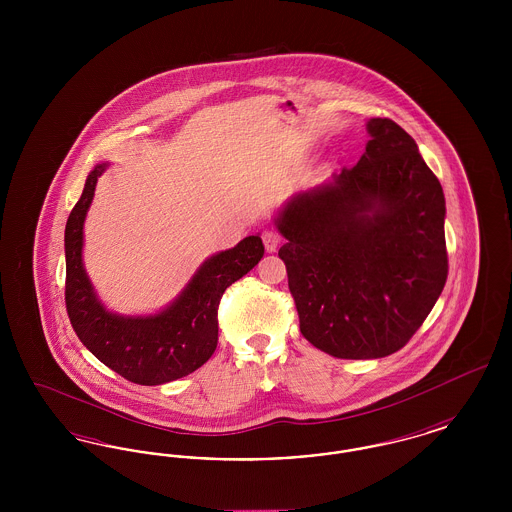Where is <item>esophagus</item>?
Here are the masks:
<instances>
[{"label": "esophagus", "mask_w": 512, "mask_h": 512, "mask_svg": "<svg viewBox=\"0 0 512 512\" xmlns=\"http://www.w3.org/2000/svg\"><path fill=\"white\" fill-rule=\"evenodd\" d=\"M263 244H265V249H267L268 253H274L278 249V245H280V234L276 230L268 228V230L263 232Z\"/></svg>", "instance_id": "esophagus-1"}]
</instances>
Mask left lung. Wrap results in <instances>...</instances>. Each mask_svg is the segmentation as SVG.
Instances as JSON below:
<instances>
[{"instance_id":"left-lung-1","label":"left lung","mask_w":512,"mask_h":512,"mask_svg":"<svg viewBox=\"0 0 512 512\" xmlns=\"http://www.w3.org/2000/svg\"><path fill=\"white\" fill-rule=\"evenodd\" d=\"M366 132L353 169L293 195L274 217L301 334L338 359L399 351L447 280L436 174L399 124L370 119Z\"/></svg>"}]
</instances>
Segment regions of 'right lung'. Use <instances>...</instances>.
<instances>
[{"mask_svg":"<svg viewBox=\"0 0 512 512\" xmlns=\"http://www.w3.org/2000/svg\"><path fill=\"white\" fill-rule=\"evenodd\" d=\"M107 167L109 163H98L88 174L67 220V313L76 336L103 365L134 384L161 386L192 374L211 359L219 341L220 297L261 261L265 245L255 234L211 255L178 297L153 315L113 313L101 303L82 261L84 220Z\"/></svg>","mask_w":512,"mask_h":512,"instance_id":"obj_1","label":"right lung"}]
</instances>
